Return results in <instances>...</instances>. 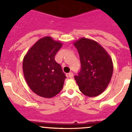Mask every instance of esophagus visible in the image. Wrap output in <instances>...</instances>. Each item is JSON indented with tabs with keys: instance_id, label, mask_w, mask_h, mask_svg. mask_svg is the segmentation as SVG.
<instances>
[{
	"instance_id": "1",
	"label": "esophagus",
	"mask_w": 132,
	"mask_h": 132,
	"mask_svg": "<svg viewBox=\"0 0 132 132\" xmlns=\"http://www.w3.org/2000/svg\"><path fill=\"white\" fill-rule=\"evenodd\" d=\"M68 76H69V77H70V78H72L73 76V73L72 72H70L68 73Z\"/></svg>"
}]
</instances>
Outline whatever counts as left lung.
I'll return each mask as SVG.
<instances>
[{"instance_id":"8db88e82","label":"left lung","mask_w":132,"mask_h":132,"mask_svg":"<svg viewBox=\"0 0 132 132\" xmlns=\"http://www.w3.org/2000/svg\"><path fill=\"white\" fill-rule=\"evenodd\" d=\"M80 61V70L74 77L80 91L94 97L105 91L113 73L111 58L105 49L96 41L81 38L74 43Z\"/></svg>"}]
</instances>
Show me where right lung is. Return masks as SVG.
I'll list each match as a JSON object with an SVG mask.
<instances>
[{
  "label": "right lung",
  "instance_id": "obj_1",
  "mask_svg": "<svg viewBox=\"0 0 132 132\" xmlns=\"http://www.w3.org/2000/svg\"><path fill=\"white\" fill-rule=\"evenodd\" d=\"M62 46L50 37L39 39L30 48L23 61V71L31 90L43 98H50L60 93L66 78L55 56Z\"/></svg>",
  "mask_w": 132,
  "mask_h": 132
}]
</instances>
